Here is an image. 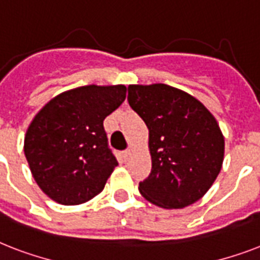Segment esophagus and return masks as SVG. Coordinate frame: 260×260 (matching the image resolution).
<instances>
[{
	"instance_id": "esophagus-1",
	"label": "esophagus",
	"mask_w": 260,
	"mask_h": 260,
	"mask_svg": "<svg viewBox=\"0 0 260 260\" xmlns=\"http://www.w3.org/2000/svg\"><path fill=\"white\" fill-rule=\"evenodd\" d=\"M131 155H132V152H131V150L122 151V158H124V160H128V159L131 158Z\"/></svg>"
}]
</instances>
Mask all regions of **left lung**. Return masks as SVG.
<instances>
[{
	"label": "left lung",
	"mask_w": 260,
	"mask_h": 260,
	"mask_svg": "<svg viewBox=\"0 0 260 260\" xmlns=\"http://www.w3.org/2000/svg\"><path fill=\"white\" fill-rule=\"evenodd\" d=\"M128 102L150 131L152 169L139 183L151 204L181 209L213 185L224 159V138L201 102L179 89L129 85Z\"/></svg>",
	"instance_id": "1"
}]
</instances>
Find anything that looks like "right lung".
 <instances>
[{
	"label": "right lung",
	"instance_id": "1",
	"mask_svg": "<svg viewBox=\"0 0 260 260\" xmlns=\"http://www.w3.org/2000/svg\"><path fill=\"white\" fill-rule=\"evenodd\" d=\"M126 87H77L59 94L30 122L24 154L39 187L62 205L100 194L118 165L104 120L125 100Z\"/></svg>",
	"mask_w": 260,
	"mask_h": 260
}]
</instances>
